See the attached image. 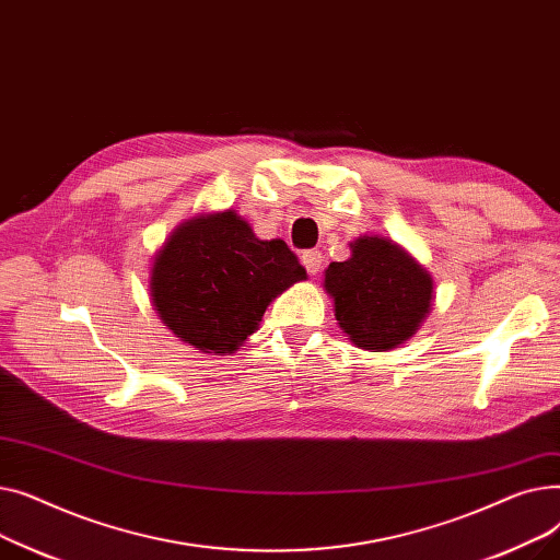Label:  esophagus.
Here are the masks:
<instances>
[{"label":"esophagus","mask_w":560,"mask_h":560,"mask_svg":"<svg viewBox=\"0 0 560 560\" xmlns=\"http://www.w3.org/2000/svg\"><path fill=\"white\" fill-rule=\"evenodd\" d=\"M322 260H325V256H322L317 249H308L302 254V262L306 265L308 275H313V277L322 270Z\"/></svg>","instance_id":"esophagus-1"}]
</instances>
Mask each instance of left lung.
Segmentation results:
<instances>
[{"label": "left lung", "mask_w": 560, "mask_h": 560, "mask_svg": "<svg viewBox=\"0 0 560 560\" xmlns=\"http://www.w3.org/2000/svg\"><path fill=\"white\" fill-rule=\"evenodd\" d=\"M349 249L347 260L325 270L338 327L361 349H395L413 338L429 317L433 277L384 235H361Z\"/></svg>", "instance_id": "obj_1"}]
</instances>
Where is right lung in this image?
Wrapping results in <instances>:
<instances>
[{
  "mask_svg": "<svg viewBox=\"0 0 560 560\" xmlns=\"http://www.w3.org/2000/svg\"><path fill=\"white\" fill-rule=\"evenodd\" d=\"M306 270L283 241L256 238L235 211L176 226L152 258L150 298L163 325L201 354L226 357L258 329L265 308Z\"/></svg>",
  "mask_w": 560,
  "mask_h": 560,
  "instance_id": "add662e5",
  "label": "right lung"
}]
</instances>
